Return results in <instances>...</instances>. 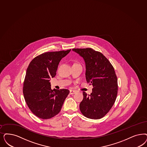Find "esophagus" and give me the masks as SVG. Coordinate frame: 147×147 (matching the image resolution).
<instances>
[{
    "mask_svg": "<svg viewBox=\"0 0 147 147\" xmlns=\"http://www.w3.org/2000/svg\"><path fill=\"white\" fill-rule=\"evenodd\" d=\"M76 91H74V90H70V92H69V93H70V94H75V93H76Z\"/></svg>",
    "mask_w": 147,
    "mask_h": 147,
    "instance_id": "34e87169",
    "label": "esophagus"
}]
</instances>
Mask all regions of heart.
I'll return each mask as SVG.
<instances>
[{"label": "heart", "mask_w": 147, "mask_h": 147, "mask_svg": "<svg viewBox=\"0 0 147 147\" xmlns=\"http://www.w3.org/2000/svg\"><path fill=\"white\" fill-rule=\"evenodd\" d=\"M75 64H76V63H75Z\"/></svg>", "instance_id": "b5f03b06"}]
</instances>
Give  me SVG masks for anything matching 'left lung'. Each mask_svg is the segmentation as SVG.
Wrapping results in <instances>:
<instances>
[{
	"mask_svg": "<svg viewBox=\"0 0 147 147\" xmlns=\"http://www.w3.org/2000/svg\"><path fill=\"white\" fill-rule=\"evenodd\" d=\"M85 61L86 81L92 84L90 95L83 92L80 110L87 118L98 119L107 115L116 99L118 84L115 71L111 63L101 53L91 48L73 49Z\"/></svg>",
	"mask_w": 147,
	"mask_h": 147,
	"instance_id": "1",
	"label": "left lung"
}]
</instances>
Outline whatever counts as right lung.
Here are the masks:
<instances>
[{
  "label": "right lung",
  "mask_w": 147,
  "mask_h": 147,
  "mask_svg": "<svg viewBox=\"0 0 147 147\" xmlns=\"http://www.w3.org/2000/svg\"><path fill=\"white\" fill-rule=\"evenodd\" d=\"M71 49L47 52L36 56L28 66L23 84V94L26 104L35 116L49 119L61 111L69 91L52 90L50 79L55 76L60 61Z\"/></svg>",
  "instance_id": "1"
}]
</instances>
